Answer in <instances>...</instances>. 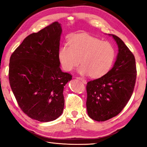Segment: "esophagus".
<instances>
[{
  "mask_svg": "<svg viewBox=\"0 0 147 147\" xmlns=\"http://www.w3.org/2000/svg\"><path fill=\"white\" fill-rule=\"evenodd\" d=\"M76 78H77V79H78V80H81V81H82V82H83V83H84V84H86V83H87V82H86V80L85 79H84V78H80V77H76Z\"/></svg>",
  "mask_w": 147,
  "mask_h": 147,
  "instance_id": "1",
  "label": "esophagus"
}]
</instances>
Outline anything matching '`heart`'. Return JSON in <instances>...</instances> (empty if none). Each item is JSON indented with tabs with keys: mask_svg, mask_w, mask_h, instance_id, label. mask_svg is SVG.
<instances>
[{
	"mask_svg": "<svg viewBox=\"0 0 147 147\" xmlns=\"http://www.w3.org/2000/svg\"><path fill=\"white\" fill-rule=\"evenodd\" d=\"M69 45L60 48L58 57L63 69L71 71L79 65V72L93 78L105 76L111 69L115 61L116 52L114 46L108 41H102L88 34L72 36Z\"/></svg>",
	"mask_w": 147,
	"mask_h": 147,
	"instance_id": "heart-1",
	"label": "heart"
}]
</instances>
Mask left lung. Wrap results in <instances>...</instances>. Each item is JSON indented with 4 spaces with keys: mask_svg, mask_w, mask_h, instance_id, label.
<instances>
[{
    "mask_svg": "<svg viewBox=\"0 0 147 147\" xmlns=\"http://www.w3.org/2000/svg\"><path fill=\"white\" fill-rule=\"evenodd\" d=\"M118 47L113 67L102 77L88 82L86 108L88 116L98 122L117 116L133 93L136 67L133 53L117 36L112 35Z\"/></svg>",
    "mask_w": 147,
    "mask_h": 147,
    "instance_id": "1",
    "label": "left lung"
}]
</instances>
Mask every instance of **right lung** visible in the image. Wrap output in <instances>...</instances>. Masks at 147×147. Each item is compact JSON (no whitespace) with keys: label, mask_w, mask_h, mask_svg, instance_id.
<instances>
[{"label":"right lung","mask_w":147,"mask_h":147,"mask_svg":"<svg viewBox=\"0 0 147 147\" xmlns=\"http://www.w3.org/2000/svg\"><path fill=\"white\" fill-rule=\"evenodd\" d=\"M58 22L27 36L10 58L9 79L20 108L32 119L50 122L61 115L63 88L72 76L61 71Z\"/></svg>","instance_id":"right-lung-1"}]
</instances>
